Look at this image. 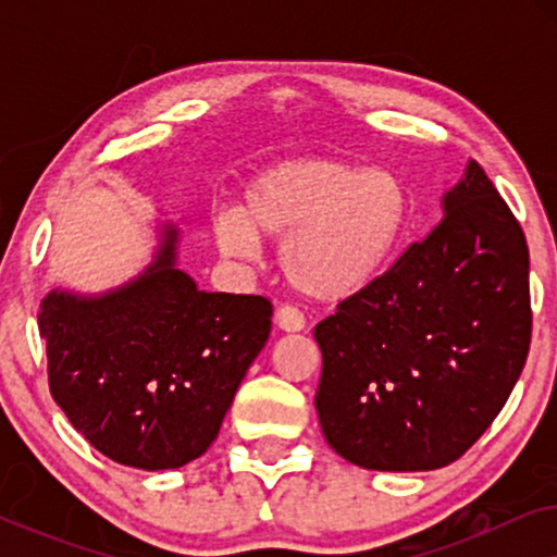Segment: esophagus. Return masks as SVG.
Returning <instances> with one entry per match:
<instances>
[{
    "instance_id": "esophagus-1",
    "label": "esophagus",
    "mask_w": 557,
    "mask_h": 557,
    "mask_svg": "<svg viewBox=\"0 0 557 557\" xmlns=\"http://www.w3.org/2000/svg\"><path fill=\"white\" fill-rule=\"evenodd\" d=\"M276 324L284 332H301L304 326H307V319H304L301 311L292 307V304H284V307H278L276 311Z\"/></svg>"
}]
</instances>
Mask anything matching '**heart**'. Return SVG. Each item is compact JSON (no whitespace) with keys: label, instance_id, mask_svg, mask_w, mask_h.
I'll return each mask as SVG.
<instances>
[{"label":"heart","instance_id":"b5f03b06","mask_svg":"<svg viewBox=\"0 0 557 557\" xmlns=\"http://www.w3.org/2000/svg\"><path fill=\"white\" fill-rule=\"evenodd\" d=\"M410 223L413 202L400 174L299 157L258 172L243 189L240 212H220L212 233L233 258H248L258 238L281 240V273L296 292L345 301L391 271Z\"/></svg>","mask_w":557,"mask_h":557}]
</instances>
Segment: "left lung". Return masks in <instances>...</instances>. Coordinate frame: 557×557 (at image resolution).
I'll return each mask as SVG.
<instances>
[{
    "mask_svg": "<svg viewBox=\"0 0 557 557\" xmlns=\"http://www.w3.org/2000/svg\"><path fill=\"white\" fill-rule=\"evenodd\" d=\"M441 223L368 292L314 326L317 413L342 459L431 471L461 459L512 393L530 352V253L476 162Z\"/></svg>",
    "mask_w": 557,
    "mask_h": 557,
    "instance_id": "obj_1",
    "label": "left lung"
}]
</instances>
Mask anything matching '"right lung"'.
<instances>
[{"label":"right lung","instance_id":"obj_1","mask_svg":"<svg viewBox=\"0 0 557 557\" xmlns=\"http://www.w3.org/2000/svg\"><path fill=\"white\" fill-rule=\"evenodd\" d=\"M174 235L134 284L101 299L52 292L37 317L50 393L73 429L149 471L208 451L273 317L265 296L200 292L174 269Z\"/></svg>","mask_w":557,"mask_h":557}]
</instances>
